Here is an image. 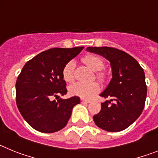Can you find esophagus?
<instances>
[{
	"mask_svg": "<svg viewBox=\"0 0 158 158\" xmlns=\"http://www.w3.org/2000/svg\"><path fill=\"white\" fill-rule=\"evenodd\" d=\"M81 103H85V104H89L90 100H85V99H83V98H81Z\"/></svg>",
	"mask_w": 158,
	"mask_h": 158,
	"instance_id": "esophagus-1",
	"label": "esophagus"
}]
</instances>
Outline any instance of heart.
Instances as JSON below:
<instances>
[{
    "instance_id": "1",
    "label": "heart",
    "mask_w": 158,
    "mask_h": 158,
    "mask_svg": "<svg viewBox=\"0 0 158 158\" xmlns=\"http://www.w3.org/2000/svg\"><path fill=\"white\" fill-rule=\"evenodd\" d=\"M83 62L93 71H100L104 67V61L99 56L90 54L83 58ZM74 67L75 64L73 61H69L67 62L62 69V77L65 81L72 82L74 80ZM99 78H102V75H97ZM100 85L96 82L91 83H80L77 82L69 86V94L72 96H79L83 99L91 98L93 95L96 94L100 91Z\"/></svg>"
}]
</instances>
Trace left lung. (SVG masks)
<instances>
[{
    "label": "left lung",
    "instance_id": "obj_1",
    "mask_svg": "<svg viewBox=\"0 0 158 158\" xmlns=\"http://www.w3.org/2000/svg\"><path fill=\"white\" fill-rule=\"evenodd\" d=\"M86 51L101 55L110 62L112 78L100 96L101 110L93 116L97 127L118 132L131 126L144 109L147 93L145 73L127 53L113 47H88Z\"/></svg>",
    "mask_w": 158,
    "mask_h": 158
}]
</instances>
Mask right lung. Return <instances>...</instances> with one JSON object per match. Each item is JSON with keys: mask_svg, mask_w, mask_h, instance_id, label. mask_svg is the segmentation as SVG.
Returning a JSON list of instances; mask_svg holds the SVG:
<instances>
[{"mask_svg": "<svg viewBox=\"0 0 158 158\" xmlns=\"http://www.w3.org/2000/svg\"><path fill=\"white\" fill-rule=\"evenodd\" d=\"M83 47L52 48L25 64L16 83V104L26 122L43 133H54L65 127L78 96L59 98L67 93L62 69ZM57 100L55 101L53 98Z\"/></svg>", "mask_w": 158, "mask_h": 158, "instance_id": "add662e5", "label": "right lung"}]
</instances>
